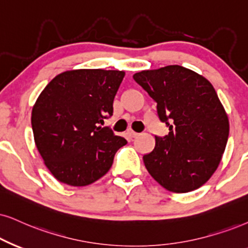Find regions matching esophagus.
<instances>
[{"label":"esophagus","instance_id":"esophagus-1","mask_svg":"<svg viewBox=\"0 0 248 248\" xmlns=\"http://www.w3.org/2000/svg\"><path fill=\"white\" fill-rule=\"evenodd\" d=\"M126 135H127L128 139H135V137L139 136V134H137L136 131H134V130H131V129H128L126 131Z\"/></svg>","mask_w":248,"mask_h":248}]
</instances>
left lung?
Returning a JSON list of instances; mask_svg holds the SVG:
<instances>
[{
	"label": "left lung",
	"mask_w": 248,
	"mask_h": 248,
	"mask_svg": "<svg viewBox=\"0 0 248 248\" xmlns=\"http://www.w3.org/2000/svg\"><path fill=\"white\" fill-rule=\"evenodd\" d=\"M134 80L156 103V113L169 128L155 136L143 155L150 175L166 190L186 193L207 182L220 164L229 137V120L207 79L180 65L142 71Z\"/></svg>",
	"instance_id": "obj_1"
}]
</instances>
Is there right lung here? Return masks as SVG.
Here are the masks:
<instances>
[{
    "instance_id": "right-lung-1",
    "label": "right lung",
    "mask_w": 248,
    "mask_h": 248,
    "mask_svg": "<svg viewBox=\"0 0 248 248\" xmlns=\"http://www.w3.org/2000/svg\"><path fill=\"white\" fill-rule=\"evenodd\" d=\"M124 77V71H66L40 93L32 111L34 140L46 168L62 183L86 186L99 180L127 144L102 127L113 114Z\"/></svg>"
}]
</instances>
